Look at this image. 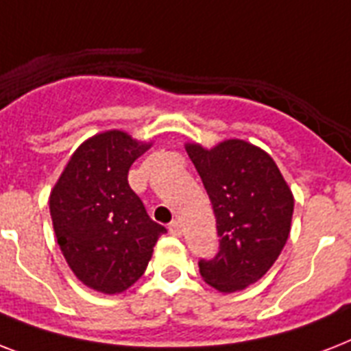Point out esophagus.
Wrapping results in <instances>:
<instances>
[{"label":"esophagus","mask_w":351,"mask_h":351,"mask_svg":"<svg viewBox=\"0 0 351 351\" xmlns=\"http://www.w3.org/2000/svg\"><path fill=\"white\" fill-rule=\"evenodd\" d=\"M169 233L175 234V237H180V234H182V226H180V222H178V220H173V222H171V224H169Z\"/></svg>","instance_id":"1"}]
</instances>
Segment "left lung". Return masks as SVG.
I'll use <instances>...</instances> for the list:
<instances>
[{
	"instance_id": "8db88e82",
	"label": "left lung",
	"mask_w": 351,
	"mask_h": 351,
	"mask_svg": "<svg viewBox=\"0 0 351 351\" xmlns=\"http://www.w3.org/2000/svg\"><path fill=\"white\" fill-rule=\"evenodd\" d=\"M186 151L209 195L220 237L219 253L200 261V275L222 293L247 288L266 275L288 240L293 195L266 151L226 140Z\"/></svg>"
}]
</instances>
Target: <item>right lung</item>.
I'll return each instance as SVG.
<instances>
[{
	"mask_svg": "<svg viewBox=\"0 0 351 351\" xmlns=\"http://www.w3.org/2000/svg\"><path fill=\"white\" fill-rule=\"evenodd\" d=\"M151 143L106 131L80 145L51 193L52 226L69 267L89 288L114 295L142 277L164 226L149 219L127 175Z\"/></svg>",
	"mask_w": 351,
	"mask_h": 351,
	"instance_id": "right-lung-1",
	"label": "right lung"
}]
</instances>
